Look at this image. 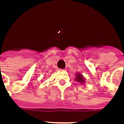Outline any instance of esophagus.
Instances as JSON below:
<instances>
[{
    "label": "esophagus",
    "mask_w": 124,
    "mask_h": 124,
    "mask_svg": "<svg viewBox=\"0 0 124 124\" xmlns=\"http://www.w3.org/2000/svg\"><path fill=\"white\" fill-rule=\"evenodd\" d=\"M57 70H58V71H59V70H62V69H57Z\"/></svg>",
    "instance_id": "obj_1"
}]
</instances>
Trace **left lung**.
Instances as JSON below:
<instances>
[{"mask_svg": "<svg viewBox=\"0 0 124 124\" xmlns=\"http://www.w3.org/2000/svg\"><path fill=\"white\" fill-rule=\"evenodd\" d=\"M76 78H75V81L78 82H80V83L84 84L85 82V79H84V77L80 73H76Z\"/></svg>", "mask_w": 124, "mask_h": 124, "instance_id": "obj_1", "label": "left lung"}]
</instances>
